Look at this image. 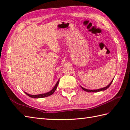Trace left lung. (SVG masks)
I'll list each match as a JSON object with an SVG mask.
<instances>
[{"label": "left lung", "instance_id": "left-lung-1", "mask_svg": "<svg viewBox=\"0 0 130 130\" xmlns=\"http://www.w3.org/2000/svg\"><path fill=\"white\" fill-rule=\"evenodd\" d=\"M114 79V78L112 79V80L111 81V83L108 84V85L107 86H106V87H103V88H101V89H96V90H89V89H86L85 88H84V87H82L81 86H80V87H81V89H82L83 90H84L85 91H86V92H99V91H104V90H106L107 89H108V87H110V86L111 85V84H112V81Z\"/></svg>", "mask_w": 130, "mask_h": 130}]
</instances>
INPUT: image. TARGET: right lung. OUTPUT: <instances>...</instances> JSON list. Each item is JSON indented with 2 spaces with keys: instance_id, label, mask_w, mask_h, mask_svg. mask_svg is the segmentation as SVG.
Here are the masks:
<instances>
[{
  "instance_id": "right-lung-1",
  "label": "right lung",
  "mask_w": 130,
  "mask_h": 130,
  "mask_svg": "<svg viewBox=\"0 0 130 130\" xmlns=\"http://www.w3.org/2000/svg\"><path fill=\"white\" fill-rule=\"evenodd\" d=\"M59 83V79L58 81H57V83H56V84H55V85L54 86V87H53V89L52 90H50V91L47 92H46V93H41V94H38V95H30V94H29V93H26V92H25L27 95L29 96V97L32 98H34V99L43 98H45V97H47V96H50V95L53 94L54 92H55V91L56 90V88H57V87H58Z\"/></svg>"
}]
</instances>
